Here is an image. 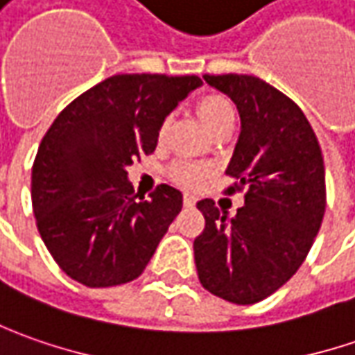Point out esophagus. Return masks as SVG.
<instances>
[{"mask_svg": "<svg viewBox=\"0 0 355 355\" xmlns=\"http://www.w3.org/2000/svg\"><path fill=\"white\" fill-rule=\"evenodd\" d=\"M194 204H196V196H192V194H184V206L192 208Z\"/></svg>", "mask_w": 355, "mask_h": 355, "instance_id": "esophagus-1", "label": "esophagus"}]
</instances>
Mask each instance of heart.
Instances as JSON below:
<instances>
[{
	"instance_id": "obj_1",
	"label": "heart",
	"mask_w": 355,
	"mask_h": 355,
	"mask_svg": "<svg viewBox=\"0 0 355 355\" xmlns=\"http://www.w3.org/2000/svg\"><path fill=\"white\" fill-rule=\"evenodd\" d=\"M198 116H200L202 123L210 131L226 125L230 121L236 119V112H234V105L227 102L224 96L220 94H210V96H204L200 102H198ZM165 131V125L161 128V135ZM208 168L200 163H192V161H180L177 165H173L171 168V177L177 180L178 184L182 187H198L202 182V178L206 177Z\"/></svg>"
}]
</instances>
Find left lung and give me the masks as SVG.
Returning <instances> with one entry per match:
<instances>
[{
	"instance_id": "left-lung-1",
	"label": "left lung",
	"mask_w": 355,
	"mask_h": 355,
	"mask_svg": "<svg viewBox=\"0 0 355 355\" xmlns=\"http://www.w3.org/2000/svg\"><path fill=\"white\" fill-rule=\"evenodd\" d=\"M204 80L236 104L241 119L226 175L227 194L245 189V204L227 218L214 200L196 206L206 226L194 239L202 287L236 304L273 295L309 255L326 210L324 161L300 107L257 76L222 74Z\"/></svg>"
}]
</instances>
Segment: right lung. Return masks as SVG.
<instances>
[{"label": "right lung", "instance_id": "right-lung-1", "mask_svg": "<svg viewBox=\"0 0 355 355\" xmlns=\"http://www.w3.org/2000/svg\"><path fill=\"white\" fill-rule=\"evenodd\" d=\"M198 76L116 74L58 114L33 163L37 227L53 259L86 287H116L143 273L182 208L180 190L137 198L128 168L157 147L165 117Z\"/></svg>", "mask_w": 355, "mask_h": 355}]
</instances>
